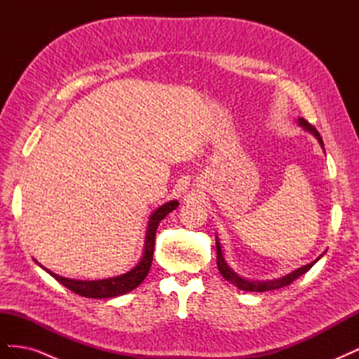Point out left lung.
I'll return each instance as SVG.
<instances>
[{
	"label": "left lung",
	"instance_id": "obj_1",
	"mask_svg": "<svg viewBox=\"0 0 359 359\" xmlns=\"http://www.w3.org/2000/svg\"><path fill=\"white\" fill-rule=\"evenodd\" d=\"M298 123H299L304 128L309 130V132H311L314 136H316L318 140H319V144H320L322 148H323V140H322V137H320L318 130L314 128L311 124H309L304 118H299ZM215 245H217V266H219L220 274H222L227 281H231V283H232L233 286H236L238 289L247 290V292H266V290H274V289H280V287H283V286H287V285L292 283L293 280H297V278L301 277L302 274H306L307 271L322 257V256H319L316 260H314V262H311V264H309V265H304V266H301V268L293 271V273H290V274H287V276H285V277H281V278H278V280H269V281H262V283H257V281H248V280L241 278L238 274H235L233 271H232L229 266H227V264H226V260H224V257H223V255H222V247H220L219 240L215 241Z\"/></svg>",
	"mask_w": 359,
	"mask_h": 359
}]
</instances>
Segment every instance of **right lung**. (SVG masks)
<instances>
[{
  "label": "right lung",
  "instance_id": "1",
  "mask_svg": "<svg viewBox=\"0 0 359 359\" xmlns=\"http://www.w3.org/2000/svg\"><path fill=\"white\" fill-rule=\"evenodd\" d=\"M178 206L177 201H170L165 205H161L157 208L153 215L149 217L148 222V229L145 236V250L142 259L139 260V264L130 269L128 273L118 276L114 278H106V280H97V281H82V280H73V278H64L58 274H53L52 271L46 269L48 273L55 278L62 286H66L72 292L78 293L81 297L85 298H114L124 295V293L133 290L137 287L145 277L148 276V271L153 264V255H154V244H156V231L160 224V222L165 219V217L172 212Z\"/></svg>",
  "mask_w": 359,
  "mask_h": 359
}]
</instances>
